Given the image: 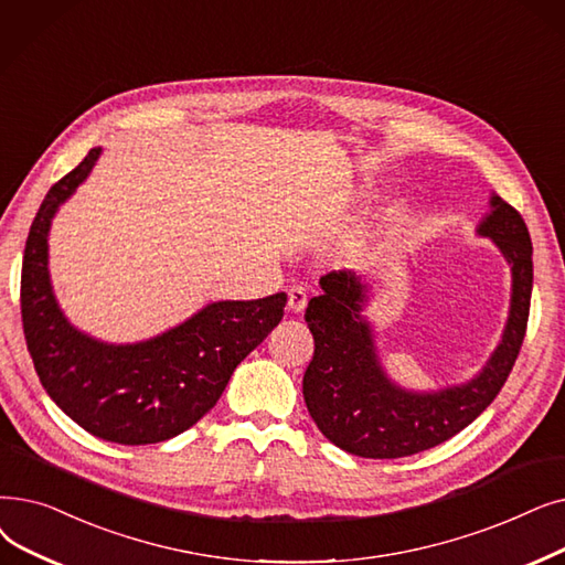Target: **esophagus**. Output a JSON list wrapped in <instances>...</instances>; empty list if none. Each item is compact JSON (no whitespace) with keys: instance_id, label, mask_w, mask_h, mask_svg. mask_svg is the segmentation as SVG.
Returning <instances> with one entry per match:
<instances>
[{"instance_id":"obj_1","label":"esophagus","mask_w":565,"mask_h":565,"mask_svg":"<svg viewBox=\"0 0 565 565\" xmlns=\"http://www.w3.org/2000/svg\"><path fill=\"white\" fill-rule=\"evenodd\" d=\"M307 300H309V296H307V290H305L302 286H290V288H288V309H290L292 313L305 311Z\"/></svg>"}]
</instances>
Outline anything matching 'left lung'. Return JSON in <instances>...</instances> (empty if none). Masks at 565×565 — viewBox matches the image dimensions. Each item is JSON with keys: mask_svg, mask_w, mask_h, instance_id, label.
<instances>
[{"mask_svg": "<svg viewBox=\"0 0 565 565\" xmlns=\"http://www.w3.org/2000/svg\"><path fill=\"white\" fill-rule=\"evenodd\" d=\"M478 233L492 237L512 269L510 313L501 343L482 372L461 385L413 392L392 383L376 355L374 330L362 316L370 286L355 273L321 277L305 321L313 358L302 395L316 427L341 450L370 459H397L429 450L469 427L494 402L520 355L533 288V247L522 214L499 195Z\"/></svg>", "mask_w": 565, "mask_h": 565, "instance_id": "obj_1", "label": "left lung"}]
</instances>
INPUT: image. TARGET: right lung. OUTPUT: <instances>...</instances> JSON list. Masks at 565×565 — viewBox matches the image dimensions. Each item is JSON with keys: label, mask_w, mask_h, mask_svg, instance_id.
I'll list each match as a JSON object with an SVG mask.
<instances>
[{"label": "right lung", "mask_w": 565, "mask_h": 565, "mask_svg": "<svg viewBox=\"0 0 565 565\" xmlns=\"http://www.w3.org/2000/svg\"><path fill=\"white\" fill-rule=\"evenodd\" d=\"M99 154L102 147H94L53 184L34 216L22 256V330L41 385L73 423L110 444H159L193 427L218 402L235 366L279 326L286 292L212 302L182 326L125 347L73 328L51 286L47 231Z\"/></svg>", "instance_id": "add662e5"}]
</instances>
